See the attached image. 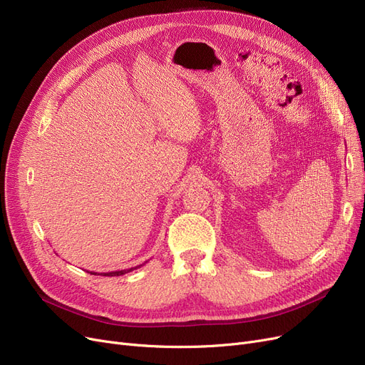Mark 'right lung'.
I'll use <instances>...</instances> for the list:
<instances>
[{
    "label": "right lung",
    "mask_w": 365,
    "mask_h": 365,
    "mask_svg": "<svg viewBox=\"0 0 365 365\" xmlns=\"http://www.w3.org/2000/svg\"><path fill=\"white\" fill-rule=\"evenodd\" d=\"M142 264L136 266V267H130V269H121V271H113V272H102V274H98V272H90L91 275H103V277H120V275H124V274H128L134 269H138V267H140Z\"/></svg>",
    "instance_id": "right-lung-1"
}]
</instances>
